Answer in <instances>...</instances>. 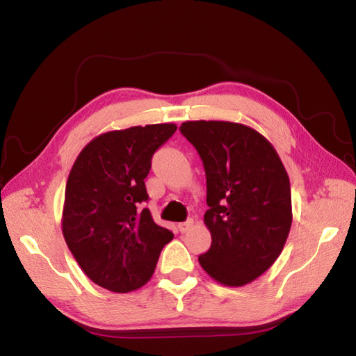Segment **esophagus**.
I'll return each instance as SVG.
<instances>
[{"instance_id": "esophagus-1", "label": "esophagus", "mask_w": 356, "mask_h": 356, "mask_svg": "<svg viewBox=\"0 0 356 356\" xmlns=\"http://www.w3.org/2000/svg\"><path fill=\"white\" fill-rule=\"evenodd\" d=\"M193 225H194V221L189 218V220H186V221H184V222H179V230L181 234H185V232H188L189 229L193 227Z\"/></svg>"}]
</instances>
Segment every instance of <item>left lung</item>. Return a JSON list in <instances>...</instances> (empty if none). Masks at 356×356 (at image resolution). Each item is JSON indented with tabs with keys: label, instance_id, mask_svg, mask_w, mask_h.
<instances>
[{
	"label": "left lung",
	"instance_id": "left-lung-1",
	"mask_svg": "<svg viewBox=\"0 0 356 356\" xmlns=\"http://www.w3.org/2000/svg\"><path fill=\"white\" fill-rule=\"evenodd\" d=\"M180 131L206 172L204 225L211 249L198 262L217 282L243 286L267 271L290 234V179L275 147L229 121H186Z\"/></svg>",
	"mask_w": 356,
	"mask_h": 356
}]
</instances>
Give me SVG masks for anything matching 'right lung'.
Wrapping results in <instances>:
<instances>
[{
    "label": "right lung",
    "mask_w": 356,
    "mask_h": 356,
    "mask_svg": "<svg viewBox=\"0 0 356 356\" xmlns=\"http://www.w3.org/2000/svg\"><path fill=\"white\" fill-rule=\"evenodd\" d=\"M176 124L107 131L80 152L66 181L62 232L86 276L106 290L129 293L145 285L172 232L140 204L152 156Z\"/></svg>",
    "instance_id": "1"
}]
</instances>
